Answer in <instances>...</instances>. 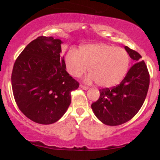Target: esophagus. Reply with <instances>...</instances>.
<instances>
[{"label":"esophagus","mask_w":160,"mask_h":160,"mask_svg":"<svg viewBox=\"0 0 160 160\" xmlns=\"http://www.w3.org/2000/svg\"><path fill=\"white\" fill-rule=\"evenodd\" d=\"M80 88L82 89H84V90H87L88 89H89V87L88 86H83V85H80Z\"/></svg>","instance_id":"obj_1"}]
</instances>
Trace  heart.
<instances>
[{
    "label": "heart",
    "instance_id": "heart-1",
    "mask_svg": "<svg viewBox=\"0 0 160 160\" xmlns=\"http://www.w3.org/2000/svg\"><path fill=\"white\" fill-rule=\"evenodd\" d=\"M65 65L74 78H80L87 71V82L96 81L98 86L111 88L118 85L128 72L130 58L124 49L106 43L83 45L78 52L70 50L66 54Z\"/></svg>",
    "mask_w": 160,
    "mask_h": 160
}]
</instances>
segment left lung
<instances>
[{"label":"left lung","mask_w":160,"mask_h":160,"mask_svg":"<svg viewBox=\"0 0 160 160\" xmlns=\"http://www.w3.org/2000/svg\"><path fill=\"white\" fill-rule=\"evenodd\" d=\"M125 49L135 64L118 86L100 89V97L91 107L95 117L108 126H119L131 120L144 104L150 75L141 55L128 47Z\"/></svg>","instance_id":"obj_1"}]
</instances>
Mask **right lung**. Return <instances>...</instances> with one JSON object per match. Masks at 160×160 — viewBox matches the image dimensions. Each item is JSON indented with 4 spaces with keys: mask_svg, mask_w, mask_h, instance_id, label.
<instances>
[{
    "mask_svg": "<svg viewBox=\"0 0 160 160\" xmlns=\"http://www.w3.org/2000/svg\"><path fill=\"white\" fill-rule=\"evenodd\" d=\"M60 39L41 36L14 63L11 82L19 110L37 123H54L65 113L79 82L66 71Z\"/></svg>",
    "mask_w": 160,
    "mask_h": 160,
    "instance_id": "1",
    "label": "right lung"
}]
</instances>
